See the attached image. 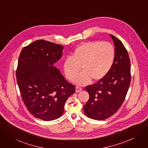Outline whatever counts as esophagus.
<instances>
[{"label":"esophagus","mask_w":148,"mask_h":148,"mask_svg":"<svg viewBox=\"0 0 148 148\" xmlns=\"http://www.w3.org/2000/svg\"><path fill=\"white\" fill-rule=\"evenodd\" d=\"M82 90V88L79 86L76 87V92H79Z\"/></svg>","instance_id":"34e87169"}]
</instances>
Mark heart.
I'll return each instance as SVG.
<instances>
[{
  "instance_id": "obj_1",
  "label": "heart",
  "mask_w": 148,
  "mask_h": 148,
  "mask_svg": "<svg viewBox=\"0 0 148 148\" xmlns=\"http://www.w3.org/2000/svg\"><path fill=\"white\" fill-rule=\"evenodd\" d=\"M115 56V47L109 42L98 40L85 42L78 47L71 58L65 61V75L68 79L73 81L81 67L84 72L75 79L76 84L84 85L92 79L99 81L109 73Z\"/></svg>"
}]
</instances>
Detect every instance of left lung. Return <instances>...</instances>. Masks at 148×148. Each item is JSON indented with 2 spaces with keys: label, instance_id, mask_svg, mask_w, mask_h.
Segmentation results:
<instances>
[{
  "label": "left lung",
  "instance_id": "obj_1",
  "mask_svg": "<svg viewBox=\"0 0 148 148\" xmlns=\"http://www.w3.org/2000/svg\"><path fill=\"white\" fill-rule=\"evenodd\" d=\"M115 56L113 65L104 78L86 87L89 99L84 106L90 119L104 120L115 114L125 101L131 83V62L125 47L113 35Z\"/></svg>",
  "mask_w": 148,
  "mask_h": 148
}]
</instances>
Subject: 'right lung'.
Segmentation results:
<instances>
[{
	"label": "right lung",
	"mask_w": 148,
	"mask_h": 148,
	"mask_svg": "<svg viewBox=\"0 0 148 148\" xmlns=\"http://www.w3.org/2000/svg\"><path fill=\"white\" fill-rule=\"evenodd\" d=\"M64 47L38 40L23 47L18 60L16 79L26 108L38 119L56 120L62 116L67 98L75 92L54 64Z\"/></svg>",
	"instance_id": "right-lung-1"
}]
</instances>
